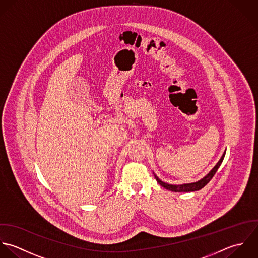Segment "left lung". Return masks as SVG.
<instances>
[{
	"label": "left lung",
	"instance_id": "left-lung-1",
	"mask_svg": "<svg viewBox=\"0 0 258 258\" xmlns=\"http://www.w3.org/2000/svg\"><path fill=\"white\" fill-rule=\"evenodd\" d=\"M225 155V152L223 153V155L221 156V158L218 160V162L216 163V165L206 174L204 178H202L201 180L197 181V182H192V183H185V184H180V185H172V184H168L165 183L163 181H161L156 175L155 174V179L158 182V184H160L162 187L170 190V191H175V192H189V191H197L202 189L203 187H205L206 184L210 181V179L213 177V175L215 174V172L217 171L218 167L220 166L223 158Z\"/></svg>",
	"mask_w": 258,
	"mask_h": 258
}]
</instances>
